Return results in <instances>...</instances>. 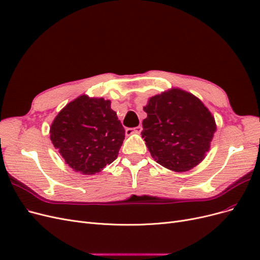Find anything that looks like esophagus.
<instances>
[{"instance_id": "esophagus-1", "label": "esophagus", "mask_w": 260, "mask_h": 260, "mask_svg": "<svg viewBox=\"0 0 260 260\" xmlns=\"http://www.w3.org/2000/svg\"><path fill=\"white\" fill-rule=\"evenodd\" d=\"M142 129H143L142 125H138V127H136V128H127L125 129V135L131 136V135H133V133H141Z\"/></svg>"}]
</instances>
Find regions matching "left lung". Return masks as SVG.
<instances>
[{
	"mask_svg": "<svg viewBox=\"0 0 260 260\" xmlns=\"http://www.w3.org/2000/svg\"><path fill=\"white\" fill-rule=\"evenodd\" d=\"M142 138L153 158L176 172L194 168L205 158L216 131L215 118L193 94L171 89L144 106Z\"/></svg>",
	"mask_w": 260,
	"mask_h": 260,
	"instance_id": "1",
	"label": "left lung"
}]
</instances>
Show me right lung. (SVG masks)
Instances as JSON below:
<instances>
[{"mask_svg": "<svg viewBox=\"0 0 260 260\" xmlns=\"http://www.w3.org/2000/svg\"><path fill=\"white\" fill-rule=\"evenodd\" d=\"M50 138L69 167L94 175L117 158L124 129L111 101L80 95L55 117Z\"/></svg>", "mask_w": 260, "mask_h": 260, "instance_id": "add662e5", "label": "right lung"}]
</instances>
